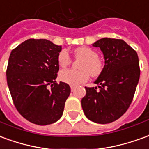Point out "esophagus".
<instances>
[{
    "instance_id": "esophagus-1",
    "label": "esophagus",
    "mask_w": 149,
    "mask_h": 149,
    "mask_svg": "<svg viewBox=\"0 0 149 149\" xmlns=\"http://www.w3.org/2000/svg\"><path fill=\"white\" fill-rule=\"evenodd\" d=\"M70 88H71L72 92H73V91L75 90V86H73V85H71V86H70Z\"/></svg>"
}]
</instances>
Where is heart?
<instances>
[{"label": "heart", "mask_w": 149, "mask_h": 149, "mask_svg": "<svg viewBox=\"0 0 149 149\" xmlns=\"http://www.w3.org/2000/svg\"><path fill=\"white\" fill-rule=\"evenodd\" d=\"M75 57L83 59L80 68L81 71H75L72 69L63 70L60 72V80L66 84L71 85H78L84 83L89 77V73L93 77H98L102 72L103 64L98 58V53L88 47H78L74 50ZM57 61L61 68H66L72 63V59L66 50H61L59 52Z\"/></svg>", "instance_id": "1"}]
</instances>
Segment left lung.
Returning <instances> with one entry per match:
<instances>
[{
    "mask_svg": "<svg viewBox=\"0 0 149 149\" xmlns=\"http://www.w3.org/2000/svg\"><path fill=\"white\" fill-rule=\"evenodd\" d=\"M93 46L102 51L105 65L94 82L98 88L85 87L81 105L88 120L109 124L120 118L131 104L141 73L139 59L123 40L106 37Z\"/></svg>",
    "mask_w": 149,
    "mask_h": 149,
    "instance_id": "8db88e82",
    "label": "left lung"
}]
</instances>
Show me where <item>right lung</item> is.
Segmentation results:
<instances>
[{
  "instance_id": "add662e5",
  "label": "right lung",
  "mask_w": 149,
  "mask_h": 149,
  "mask_svg": "<svg viewBox=\"0 0 149 149\" xmlns=\"http://www.w3.org/2000/svg\"><path fill=\"white\" fill-rule=\"evenodd\" d=\"M61 46L46 39H29L12 50L6 71L16 109L24 118L47 125L61 117L71 89L56 82Z\"/></svg>"
}]
</instances>
